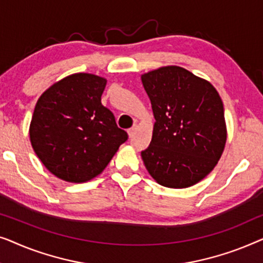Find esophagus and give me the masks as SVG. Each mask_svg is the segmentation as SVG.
<instances>
[{"label": "esophagus", "mask_w": 263, "mask_h": 263, "mask_svg": "<svg viewBox=\"0 0 263 263\" xmlns=\"http://www.w3.org/2000/svg\"><path fill=\"white\" fill-rule=\"evenodd\" d=\"M136 129H138V127H136V125H133V127H132L130 129H128V135H129V138H133V136H134Z\"/></svg>", "instance_id": "esophagus-1"}]
</instances>
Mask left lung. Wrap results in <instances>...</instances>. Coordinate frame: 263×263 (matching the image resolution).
<instances>
[{
  "mask_svg": "<svg viewBox=\"0 0 263 263\" xmlns=\"http://www.w3.org/2000/svg\"><path fill=\"white\" fill-rule=\"evenodd\" d=\"M156 123L143 164L160 185L188 188L203 179L226 143L224 105L214 86L177 66L141 75Z\"/></svg>",
  "mask_w": 263,
  "mask_h": 263,
  "instance_id": "8db88e82",
  "label": "left lung"
}]
</instances>
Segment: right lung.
<instances>
[{"label":"right lung","mask_w":263,"mask_h":263,"mask_svg":"<svg viewBox=\"0 0 263 263\" xmlns=\"http://www.w3.org/2000/svg\"><path fill=\"white\" fill-rule=\"evenodd\" d=\"M106 79L77 73L39 97L30 140L44 166L63 181L82 183L98 176L128 134L102 104Z\"/></svg>","instance_id":"add662e5"}]
</instances>
